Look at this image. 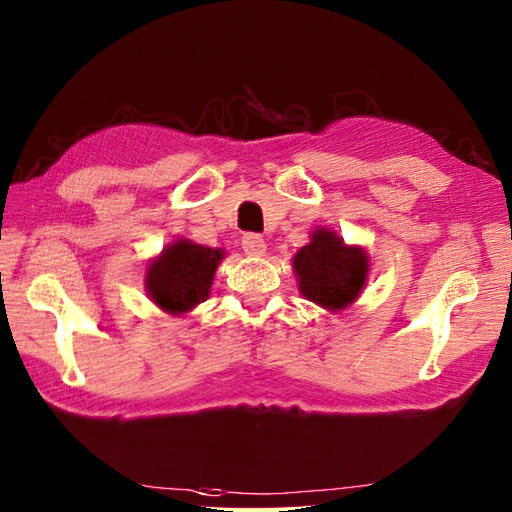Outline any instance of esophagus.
Wrapping results in <instances>:
<instances>
[{
    "instance_id": "1",
    "label": "esophagus",
    "mask_w": 512,
    "mask_h": 512,
    "mask_svg": "<svg viewBox=\"0 0 512 512\" xmlns=\"http://www.w3.org/2000/svg\"><path fill=\"white\" fill-rule=\"evenodd\" d=\"M241 248H244L246 255L250 257H262L266 253V241L259 235L248 232V235H244V239H241Z\"/></svg>"
}]
</instances>
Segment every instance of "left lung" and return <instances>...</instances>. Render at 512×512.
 <instances>
[{"label": "left lung", "instance_id": "8db88e82", "mask_svg": "<svg viewBox=\"0 0 512 512\" xmlns=\"http://www.w3.org/2000/svg\"><path fill=\"white\" fill-rule=\"evenodd\" d=\"M291 262L302 297L333 313L358 300L371 266L365 248L345 244L329 228H315L309 244L297 250Z\"/></svg>", "mask_w": 512, "mask_h": 512}]
</instances>
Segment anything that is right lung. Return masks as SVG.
Returning a JSON list of instances; mask_svg holds the SVG:
<instances>
[{"mask_svg":"<svg viewBox=\"0 0 512 512\" xmlns=\"http://www.w3.org/2000/svg\"><path fill=\"white\" fill-rule=\"evenodd\" d=\"M226 257L224 248L174 239L145 268V293L170 315H185L208 300L212 280Z\"/></svg>","mask_w":512,"mask_h":512,"instance_id":"add662e5","label":"right lung"}]
</instances>
